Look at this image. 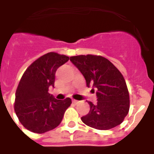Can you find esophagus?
<instances>
[{
	"mask_svg": "<svg viewBox=\"0 0 154 154\" xmlns=\"http://www.w3.org/2000/svg\"><path fill=\"white\" fill-rule=\"evenodd\" d=\"M78 103H79V101H77V100H75V99H73V103H74V104H77Z\"/></svg>",
	"mask_w": 154,
	"mask_h": 154,
	"instance_id": "obj_1",
	"label": "esophagus"
}]
</instances>
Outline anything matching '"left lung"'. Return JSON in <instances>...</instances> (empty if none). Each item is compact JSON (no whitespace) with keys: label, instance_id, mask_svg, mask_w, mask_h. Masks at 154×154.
<instances>
[{"label":"left lung","instance_id":"1","mask_svg":"<svg viewBox=\"0 0 154 154\" xmlns=\"http://www.w3.org/2000/svg\"><path fill=\"white\" fill-rule=\"evenodd\" d=\"M85 77L87 86L97 88L96 104L88 102L90 111L81 117L89 127L109 130L121 125L129 111L130 100L123 75L113 63L100 55L69 58Z\"/></svg>","mask_w":154,"mask_h":154}]
</instances>
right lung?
<instances>
[{"label": "right lung", "instance_id": "right-lung-1", "mask_svg": "<svg viewBox=\"0 0 154 154\" xmlns=\"http://www.w3.org/2000/svg\"><path fill=\"white\" fill-rule=\"evenodd\" d=\"M66 55L49 52L33 62L24 72L15 92L14 109L20 123L42 134L59 126L70 106L69 98L58 100L48 93L54 86L55 72L69 60Z\"/></svg>", "mask_w": 154, "mask_h": 154}]
</instances>
